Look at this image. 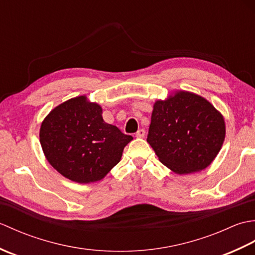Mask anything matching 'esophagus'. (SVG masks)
I'll list each match as a JSON object with an SVG mask.
<instances>
[{"label":"esophagus","mask_w":255,"mask_h":255,"mask_svg":"<svg viewBox=\"0 0 255 255\" xmlns=\"http://www.w3.org/2000/svg\"><path fill=\"white\" fill-rule=\"evenodd\" d=\"M144 134H145V130H144V129H139V130L136 132V137H138V138H143Z\"/></svg>","instance_id":"34e87169"}]
</instances>
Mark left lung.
<instances>
[{"label": "left lung", "instance_id": "obj_1", "mask_svg": "<svg viewBox=\"0 0 255 255\" xmlns=\"http://www.w3.org/2000/svg\"><path fill=\"white\" fill-rule=\"evenodd\" d=\"M225 122L203 97L178 92L155 102L147 141L162 164L177 174L206 169L221 149Z\"/></svg>", "mask_w": 255, "mask_h": 255}]
</instances>
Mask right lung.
<instances>
[{
  "label": "right lung",
  "instance_id": "right-lung-1",
  "mask_svg": "<svg viewBox=\"0 0 255 255\" xmlns=\"http://www.w3.org/2000/svg\"><path fill=\"white\" fill-rule=\"evenodd\" d=\"M48 162L69 180H102L119 161L132 137L103 121L102 108L79 96L51 111L40 127Z\"/></svg>",
  "mask_w": 255,
  "mask_h": 255
}]
</instances>
